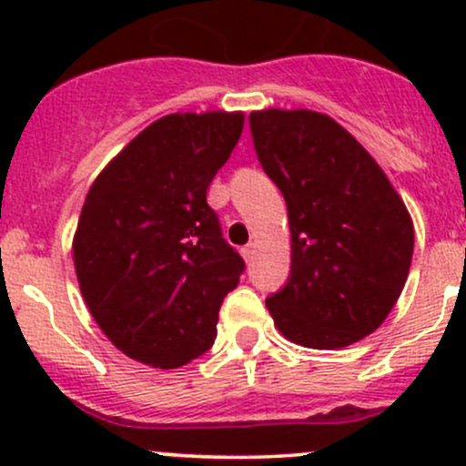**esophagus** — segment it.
Returning <instances> with one entry per match:
<instances>
[{
	"label": "esophagus",
	"instance_id": "34e87169",
	"mask_svg": "<svg viewBox=\"0 0 466 466\" xmlns=\"http://www.w3.org/2000/svg\"><path fill=\"white\" fill-rule=\"evenodd\" d=\"M255 252H257V246H255V243H248V246L243 248V250H241V255H243V259H246L248 263H250L252 259H255Z\"/></svg>",
	"mask_w": 466,
	"mask_h": 466
}]
</instances>
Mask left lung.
Listing matches in <instances>:
<instances>
[{"label": "left lung", "instance_id": "8db88e82", "mask_svg": "<svg viewBox=\"0 0 466 466\" xmlns=\"http://www.w3.org/2000/svg\"><path fill=\"white\" fill-rule=\"evenodd\" d=\"M263 171L289 207L290 277L266 299L284 338L340 350L383 324L415 246L401 196L377 159L329 115L250 112Z\"/></svg>", "mask_w": 466, "mask_h": 466}]
</instances>
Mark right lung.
Returning <instances> with one entry per match:
<instances>
[{
  "label": "right lung",
  "mask_w": 466,
  "mask_h": 466,
  "mask_svg": "<svg viewBox=\"0 0 466 466\" xmlns=\"http://www.w3.org/2000/svg\"><path fill=\"white\" fill-rule=\"evenodd\" d=\"M243 112H176L153 121L89 187L74 268L89 313L130 359L176 370L216 338L243 263L225 243L207 189L243 133Z\"/></svg>",
  "instance_id": "add662e5"
}]
</instances>
